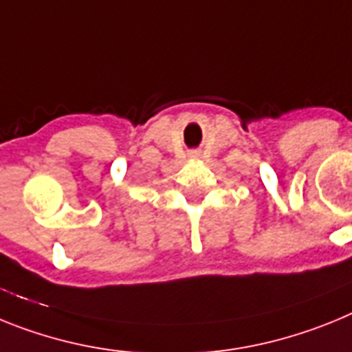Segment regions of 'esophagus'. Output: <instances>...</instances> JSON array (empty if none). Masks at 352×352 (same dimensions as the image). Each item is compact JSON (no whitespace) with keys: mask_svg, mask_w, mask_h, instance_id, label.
Instances as JSON below:
<instances>
[{"mask_svg":"<svg viewBox=\"0 0 352 352\" xmlns=\"http://www.w3.org/2000/svg\"><path fill=\"white\" fill-rule=\"evenodd\" d=\"M189 157H198V154L197 152H191V154H189Z\"/></svg>","mask_w":352,"mask_h":352,"instance_id":"1","label":"esophagus"}]
</instances>
